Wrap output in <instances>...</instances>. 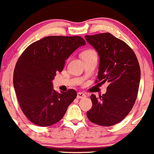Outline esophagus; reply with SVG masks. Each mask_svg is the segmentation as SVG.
Wrapping results in <instances>:
<instances>
[{"label": "esophagus", "mask_w": 154, "mask_h": 154, "mask_svg": "<svg viewBox=\"0 0 154 154\" xmlns=\"http://www.w3.org/2000/svg\"><path fill=\"white\" fill-rule=\"evenodd\" d=\"M77 97L79 98V99H81V98H84V97H86V94L83 92H78Z\"/></svg>", "instance_id": "obj_1"}]
</instances>
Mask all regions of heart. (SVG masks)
<instances>
[{
	"label": "heart",
	"instance_id": "heart-1",
	"mask_svg": "<svg viewBox=\"0 0 154 154\" xmlns=\"http://www.w3.org/2000/svg\"><path fill=\"white\" fill-rule=\"evenodd\" d=\"M95 51H94L93 49H88L86 50L85 51H84L82 54V57H87V56H91V55H96Z\"/></svg>",
	"mask_w": 154,
	"mask_h": 154
}]
</instances>
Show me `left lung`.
I'll list each match as a JSON object with an SVG mask.
<instances>
[{"mask_svg": "<svg viewBox=\"0 0 154 154\" xmlns=\"http://www.w3.org/2000/svg\"><path fill=\"white\" fill-rule=\"evenodd\" d=\"M85 39L99 55L100 84L108 83L105 94L98 98L91 94L92 107L86 115L98 125L113 126L123 120L134 104L140 81L139 63L128 45L110 33L85 35Z\"/></svg>", "mask_w": 154, "mask_h": 154, "instance_id": "obj_1", "label": "left lung"}]
</instances>
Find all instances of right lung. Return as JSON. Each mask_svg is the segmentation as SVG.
<instances>
[{"mask_svg": "<svg viewBox=\"0 0 154 154\" xmlns=\"http://www.w3.org/2000/svg\"><path fill=\"white\" fill-rule=\"evenodd\" d=\"M86 44L79 36H48L30 44L15 66L13 83L22 112L32 123L48 127L61 120L77 96L74 89L56 92L52 81L65 60Z\"/></svg>", "mask_w": 154, "mask_h": 154, "instance_id": "obj_1", "label": "right lung"}]
</instances>
